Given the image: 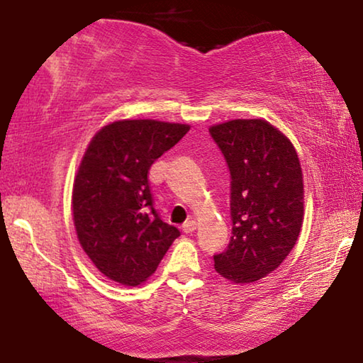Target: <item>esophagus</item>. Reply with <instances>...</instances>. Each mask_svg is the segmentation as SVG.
<instances>
[{"instance_id": "obj_1", "label": "esophagus", "mask_w": 363, "mask_h": 363, "mask_svg": "<svg viewBox=\"0 0 363 363\" xmlns=\"http://www.w3.org/2000/svg\"><path fill=\"white\" fill-rule=\"evenodd\" d=\"M195 229H196L195 220H187V223L182 225V232L187 233V235H189V233H192Z\"/></svg>"}]
</instances>
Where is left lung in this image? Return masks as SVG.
I'll return each mask as SVG.
<instances>
[{"label":"left lung","mask_w":363,"mask_h":363,"mask_svg":"<svg viewBox=\"0 0 363 363\" xmlns=\"http://www.w3.org/2000/svg\"><path fill=\"white\" fill-rule=\"evenodd\" d=\"M230 173L232 237L214 269L233 284H251L277 269L298 240L304 186L298 153L264 120L210 128Z\"/></svg>","instance_id":"1"}]
</instances>
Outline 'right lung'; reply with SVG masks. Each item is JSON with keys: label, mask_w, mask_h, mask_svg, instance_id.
<instances>
[{"label": "right lung", "mask_w": 363, "mask_h": 363, "mask_svg": "<svg viewBox=\"0 0 363 363\" xmlns=\"http://www.w3.org/2000/svg\"><path fill=\"white\" fill-rule=\"evenodd\" d=\"M187 125L123 120L91 140L73 186V223L94 266L126 286L143 284L181 232L153 206L149 171Z\"/></svg>", "instance_id": "1"}]
</instances>
